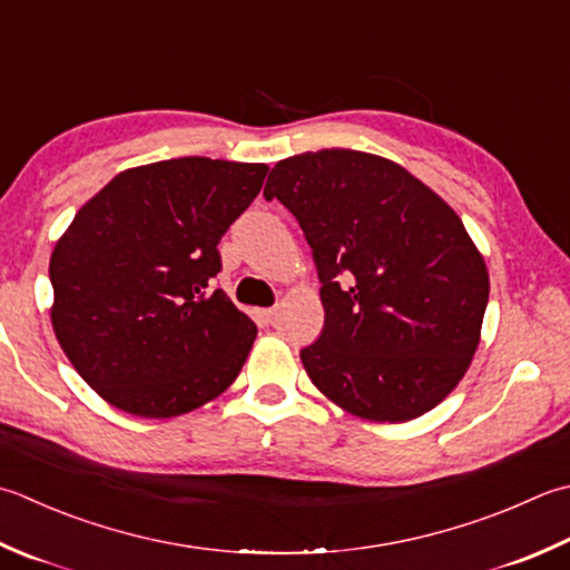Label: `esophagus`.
<instances>
[{
	"mask_svg": "<svg viewBox=\"0 0 570 570\" xmlns=\"http://www.w3.org/2000/svg\"><path fill=\"white\" fill-rule=\"evenodd\" d=\"M274 314H276V308H254V321L259 323V326H269Z\"/></svg>",
	"mask_w": 570,
	"mask_h": 570,
	"instance_id": "1",
	"label": "esophagus"
}]
</instances>
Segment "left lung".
Masks as SVG:
<instances>
[{
    "mask_svg": "<svg viewBox=\"0 0 570 570\" xmlns=\"http://www.w3.org/2000/svg\"><path fill=\"white\" fill-rule=\"evenodd\" d=\"M266 199L296 217L326 318L301 363L323 395L363 420L425 415L479 345L489 274L456 212L405 167L331 148L272 167Z\"/></svg>",
    "mask_w": 570,
    "mask_h": 570,
    "instance_id": "8db88e82",
    "label": "left lung"
}]
</instances>
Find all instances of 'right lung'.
<instances>
[{
  "label": "right lung",
  "mask_w": 570,
  "mask_h": 570,
  "mask_svg": "<svg viewBox=\"0 0 570 570\" xmlns=\"http://www.w3.org/2000/svg\"><path fill=\"white\" fill-rule=\"evenodd\" d=\"M269 167L209 158L116 175L56 242L51 323L78 375L138 417H177L234 383L254 321L212 278L222 234Z\"/></svg>",
  "instance_id": "add662e5"
}]
</instances>
